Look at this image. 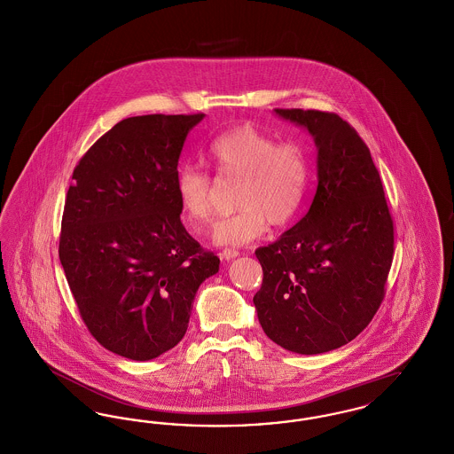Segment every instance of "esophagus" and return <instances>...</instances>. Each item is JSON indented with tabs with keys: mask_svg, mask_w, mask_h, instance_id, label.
I'll return each mask as SVG.
<instances>
[{
	"mask_svg": "<svg viewBox=\"0 0 454 454\" xmlns=\"http://www.w3.org/2000/svg\"><path fill=\"white\" fill-rule=\"evenodd\" d=\"M238 255H239V252L235 250V248H224V250L221 252V259L224 260L237 259Z\"/></svg>",
	"mask_w": 454,
	"mask_h": 454,
	"instance_id": "34e87169",
	"label": "esophagus"
}]
</instances>
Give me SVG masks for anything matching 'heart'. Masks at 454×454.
<instances>
[{
  "label": "heart",
  "instance_id": "heart-1",
  "mask_svg": "<svg viewBox=\"0 0 454 454\" xmlns=\"http://www.w3.org/2000/svg\"><path fill=\"white\" fill-rule=\"evenodd\" d=\"M209 158L221 178L239 180L237 213L213 228V241L219 247L247 245L262 237L269 223L284 228L301 215L313 180L311 161L301 145H278L272 136L243 126L216 137ZM175 197L195 231L213 217L216 185L197 167L185 165L176 172Z\"/></svg>",
  "mask_w": 454,
  "mask_h": 454
}]
</instances>
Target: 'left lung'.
Returning a JSON list of instances; mask_svg holds the SVG:
<instances>
[{
  "label": "left lung",
  "instance_id": "left-lung-1",
  "mask_svg": "<svg viewBox=\"0 0 454 454\" xmlns=\"http://www.w3.org/2000/svg\"><path fill=\"white\" fill-rule=\"evenodd\" d=\"M317 148V192L308 213L255 250L263 281L254 296L265 335L313 356L346 346L378 311L393 260L383 184L359 134L337 114L276 108Z\"/></svg>",
  "mask_w": 454,
  "mask_h": 454
}]
</instances>
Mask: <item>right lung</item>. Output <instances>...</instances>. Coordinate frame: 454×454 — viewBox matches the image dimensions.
I'll use <instances>...</instances> for the list:
<instances>
[{
    "instance_id": "obj_1",
    "label": "right lung",
    "mask_w": 454,
    "mask_h": 454,
    "mask_svg": "<svg viewBox=\"0 0 454 454\" xmlns=\"http://www.w3.org/2000/svg\"><path fill=\"white\" fill-rule=\"evenodd\" d=\"M195 115L115 124L80 160L66 195L59 260L90 333L150 361L176 346L199 286L219 270L182 221L176 167Z\"/></svg>"
}]
</instances>
